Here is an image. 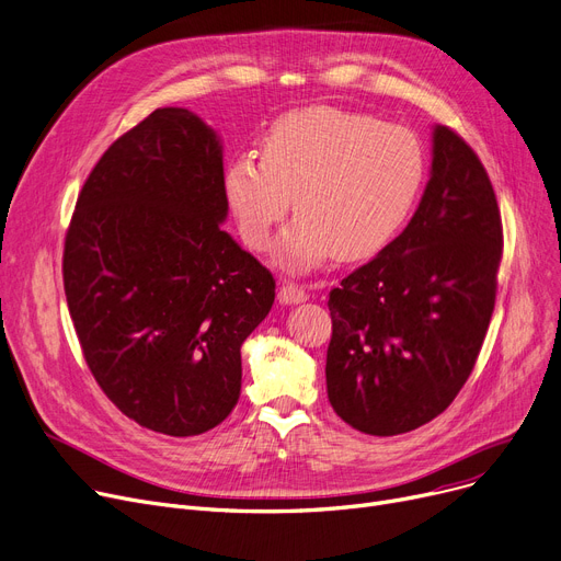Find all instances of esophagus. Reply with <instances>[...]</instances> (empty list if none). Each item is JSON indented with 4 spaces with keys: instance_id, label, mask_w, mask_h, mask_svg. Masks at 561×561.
<instances>
[{
    "instance_id": "obj_1",
    "label": "esophagus",
    "mask_w": 561,
    "mask_h": 561,
    "mask_svg": "<svg viewBox=\"0 0 561 561\" xmlns=\"http://www.w3.org/2000/svg\"><path fill=\"white\" fill-rule=\"evenodd\" d=\"M308 299L306 289L295 285V283H283L278 289V301L285 306H295V304H304Z\"/></svg>"
}]
</instances>
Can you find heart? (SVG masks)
<instances>
[{
	"instance_id": "heart-1",
	"label": "heart",
	"mask_w": 561,
	"mask_h": 561,
	"mask_svg": "<svg viewBox=\"0 0 561 561\" xmlns=\"http://www.w3.org/2000/svg\"><path fill=\"white\" fill-rule=\"evenodd\" d=\"M251 154L226 167L224 192L244 242L262 251L295 203L274 262L304 274L335 253L360 260L402 230L424 182V148L409 127L314 104L280 116Z\"/></svg>"
}]
</instances>
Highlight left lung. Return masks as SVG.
I'll return each instance as SVG.
<instances>
[{"mask_svg": "<svg viewBox=\"0 0 561 561\" xmlns=\"http://www.w3.org/2000/svg\"><path fill=\"white\" fill-rule=\"evenodd\" d=\"M502 224L472 148L434 125L430 182L413 219L331 289L327 390L369 436L440 415L468 381L495 306Z\"/></svg>", "mask_w": 561, "mask_h": 561, "instance_id": "obj_1", "label": "left lung"}]
</instances>
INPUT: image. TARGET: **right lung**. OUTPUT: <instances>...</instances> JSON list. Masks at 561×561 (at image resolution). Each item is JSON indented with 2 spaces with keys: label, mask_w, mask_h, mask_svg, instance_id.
<instances>
[{
  "label": "right lung",
  "mask_w": 561,
  "mask_h": 561,
  "mask_svg": "<svg viewBox=\"0 0 561 561\" xmlns=\"http://www.w3.org/2000/svg\"><path fill=\"white\" fill-rule=\"evenodd\" d=\"M224 146L182 106L114 141L77 198L64 287L104 394L175 438L221 424L242 390V344L270 314L272 274L221 228Z\"/></svg>",
  "instance_id": "obj_1"
}]
</instances>
